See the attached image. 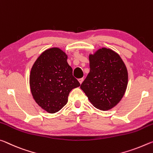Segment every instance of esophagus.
<instances>
[{"label":"esophagus","mask_w":153,"mask_h":153,"mask_svg":"<svg viewBox=\"0 0 153 153\" xmlns=\"http://www.w3.org/2000/svg\"><path fill=\"white\" fill-rule=\"evenodd\" d=\"M79 82H80V84H81L82 82V81H83V78L79 79Z\"/></svg>","instance_id":"1"}]
</instances>
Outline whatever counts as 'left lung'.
<instances>
[{
	"label": "left lung",
	"mask_w": 153,
	"mask_h": 153,
	"mask_svg": "<svg viewBox=\"0 0 153 153\" xmlns=\"http://www.w3.org/2000/svg\"><path fill=\"white\" fill-rule=\"evenodd\" d=\"M89 68L81 89L96 108H112L126 92L128 81L126 65L114 51L102 48L89 56Z\"/></svg>",
	"instance_id": "left-lung-1"
}]
</instances>
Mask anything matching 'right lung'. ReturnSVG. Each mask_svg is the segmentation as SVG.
Segmentation results:
<instances>
[{"label": "right lung", "mask_w": 153, "mask_h": 153, "mask_svg": "<svg viewBox=\"0 0 153 153\" xmlns=\"http://www.w3.org/2000/svg\"><path fill=\"white\" fill-rule=\"evenodd\" d=\"M30 86L35 102L47 112L55 113L67 104L69 93L80 83L72 75L66 53L54 47L45 51L34 62Z\"/></svg>", "instance_id": "add662e5"}]
</instances>
